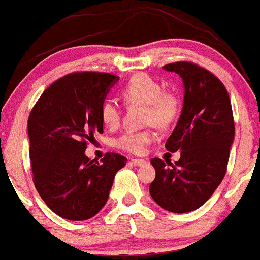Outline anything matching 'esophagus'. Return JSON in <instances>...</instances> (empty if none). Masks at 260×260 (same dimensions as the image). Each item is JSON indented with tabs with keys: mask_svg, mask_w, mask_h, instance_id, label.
Wrapping results in <instances>:
<instances>
[{
	"mask_svg": "<svg viewBox=\"0 0 260 260\" xmlns=\"http://www.w3.org/2000/svg\"><path fill=\"white\" fill-rule=\"evenodd\" d=\"M132 162L134 166H143L147 164V160L145 159H132Z\"/></svg>",
	"mask_w": 260,
	"mask_h": 260,
	"instance_id": "1",
	"label": "esophagus"
}]
</instances>
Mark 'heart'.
<instances>
[{"label": "heart", "mask_w": 260, "mask_h": 260, "mask_svg": "<svg viewBox=\"0 0 260 260\" xmlns=\"http://www.w3.org/2000/svg\"><path fill=\"white\" fill-rule=\"evenodd\" d=\"M122 99L128 105L140 104L145 106V122L160 128L171 126L180 115L181 103L178 96L171 91L164 90V86L147 73L133 76L121 89ZM100 117L106 127L116 128L120 123L121 110L115 100L107 99L100 109ZM155 139L151 129L126 131L116 140L118 148L133 154H142L148 144Z\"/></svg>", "instance_id": "1"}]
</instances>
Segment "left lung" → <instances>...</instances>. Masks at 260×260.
Masks as SVG:
<instances>
[{
  "instance_id": "obj_1",
  "label": "left lung",
  "mask_w": 260,
  "mask_h": 260,
  "mask_svg": "<svg viewBox=\"0 0 260 260\" xmlns=\"http://www.w3.org/2000/svg\"><path fill=\"white\" fill-rule=\"evenodd\" d=\"M183 83V106L175 129L165 143L169 151H181L175 166L153 159L155 180L151 198L171 213L201 208L221 183L234 144L235 124L228 90L204 68L176 62L164 66Z\"/></svg>"
}]
</instances>
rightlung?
<instances>
[{
  "mask_svg": "<svg viewBox=\"0 0 260 260\" xmlns=\"http://www.w3.org/2000/svg\"><path fill=\"white\" fill-rule=\"evenodd\" d=\"M120 77L83 72L56 80L28 120L34 184L55 214L72 221L95 216L109 199L113 178L126 166L122 155L101 161L85 155L86 142L103 133L100 109Z\"/></svg>",
  "mask_w": 260,
  "mask_h": 260,
  "instance_id": "1",
  "label": "right lung"
}]
</instances>
